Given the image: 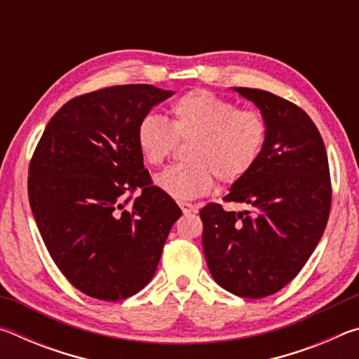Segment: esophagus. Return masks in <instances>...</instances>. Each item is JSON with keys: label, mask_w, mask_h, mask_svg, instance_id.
I'll use <instances>...</instances> for the list:
<instances>
[{"label": "esophagus", "mask_w": 359, "mask_h": 359, "mask_svg": "<svg viewBox=\"0 0 359 359\" xmlns=\"http://www.w3.org/2000/svg\"><path fill=\"white\" fill-rule=\"evenodd\" d=\"M179 205H180V209H182V212H184V214H190V212L194 210V205L191 203L179 201Z\"/></svg>", "instance_id": "1"}]
</instances>
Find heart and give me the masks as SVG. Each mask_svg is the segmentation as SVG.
I'll use <instances>...</instances> for the list:
<instances>
[{
  "instance_id": "heart-1",
  "label": "heart",
  "mask_w": 359,
  "mask_h": 359,
  "mask_svg": "<svg viewBox=\"0 0 359 359\" xmlns=\"http://www.w3.org/2000/svg\"><path fill=\"white\" fill-rule=\"evenodd\" d=\"M172 121L149 114L139 121L136 142L145 161L160 166L188 142L185 158L156 175V185L175 199H194L210 193L215 177L234 184L255 166L267 137V123L258 109L238 107L209 90H193L171 106Z\"/></svg>"
}]
</instances>
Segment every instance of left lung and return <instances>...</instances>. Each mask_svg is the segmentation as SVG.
<instances>
[{
    "label": "left lung",
    "instance_id": "1",
    "mask_svg": "<svg viewBox=\"0 0 359 359\" xmlns=\"http://www.w3.org/2000/svg\"><path fill=\"white\" fill-rule=\"evenodd\" d=\"M234 90L264 115L267 137L255 166L223 198L248 210L209 203L199 212L203 248L220 287L258 299L293 280L323 236L330 165L318 128L299 106L264 90Z\"/></svg>",
    "mask_w": 359,
    "mask_h": 359
}]
</instances>
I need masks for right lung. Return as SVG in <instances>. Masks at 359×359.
<instances>
[{"label": "right lung", "instance_id": "right-lung-1", "mask_svg": "<svg viewBox=\"0 0 359 359\" xmlns=\"http://www.w3.org/2000/svg\"><path fill=\"white\" fill-rule=\"evenodd\" d=\"M169 96L149 83L76 96L36 145L28 168L33 217L53 263L83 294L121 301L141 291L182 215L154 185L136 142L139 121Z\"/></svg>", "mask_w": 359, "mask_h": 359}]
</instances>
